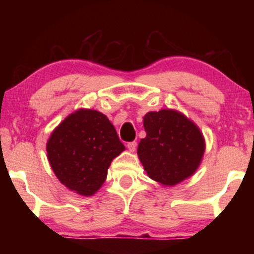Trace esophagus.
<instances>
[{
	"label": "esophagus",
	"instance_id": "1",
	"mask_svg": "<svg viewBox=\"0 0 254 254\" xmlns=\"http://www.w3.org/2000/svg\"><path fill=\"white\" fill-rule=\"evenodd\" d=\"M136 145H137V143H136V142H135V141L129 142V143H127L128 150H129L130 152H134L135 150H136Z\"/></svg>",
	"mask_w": 254,
	"mask_h": 254
}]
</instances>
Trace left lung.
I'll list each match as a JSON object with an SVG mask.
<instances>
[{"label": "left lung", "instance_id": "8db88e82", "mask_svg": "<svg viewBox=\"0 0 254 254\" xmlns=\"http://www.w3.org/2000/svg\"><path fill=\"white\" fill-rule=\"evenodd\" d=\"M147 136L137 147L149 178L175 186L193 175L202 161L206 143L193 121L175 110L148 112L143 118Z\"/></svg>", "mask_w": 254, "mask_h": 254}]
</instances>
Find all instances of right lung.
<instances>
[{
    "label": "right lung",
    "instance_id": "right-lung-1",
    "mask_svg": "<svg viewBox=\"0 0 254 254\" xmlns=\"http://www.w3.org/2000/svg\"><path fill=\"white\" fill-rule=\"evenodd\" d=\"M46 150L61 184L79 195L91 196L102 187L111 162L125 145L105 114L81 109L55 128Z\"/></svg>",
    "mask_w": 254,
    "mask_h": 254
}]
</instances>
